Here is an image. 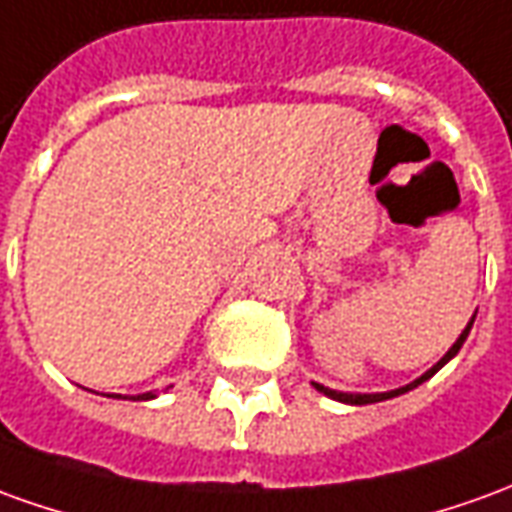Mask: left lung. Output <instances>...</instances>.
Instances as JSON below:
<instances>
[{"label": "left lung", "mask_w": 512, "mask_h": 512, "mask_svg": "<svg viewBox=\"0 0 512 512\" xmlns=\"http://www.w3.org/2000/svg\"><path fill=\"white\" fill-rule=\"evenodd\" d=\"M471 324H474V318L468 321L466 330L460 332V338H457V341H455V346H452V349H449V352H446V355H443L441 360H438V363H435V366H432L430 371H427V374H421V377H418L416 382H410V385H405V388H396V391H388V393H341V391H332V388H324V385H318V382H313V385H316V391H321V393H324V396H330V399H338V402H349V405H371V402L393 399V396H399V393H407V391H413V388H418L421 382L430 380V377H432V374H435V371H438V368L446 366V363H449V360H452V357H455L457 352H460V346H463V341H466V338H468V330H471Z\"/></svg>", "instance_id": "left-lung-1"}]
</instances>
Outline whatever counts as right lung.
<instances>
[{
    "label": "right lung",
    "mask_w": 512,
    "mask_h": 512,
    "mask_svg": "<svg viewBox=\"0 0 512 512\" xmlns=\"http://www.w3.org/2000/svg\"><path fill=\"white\" fill-rule=\"evenodd\" d=\"M138 399H152V393H141V396H138Z\"/></svg>",
    "instance_id": "right-lung-1"
}]
</instances>
